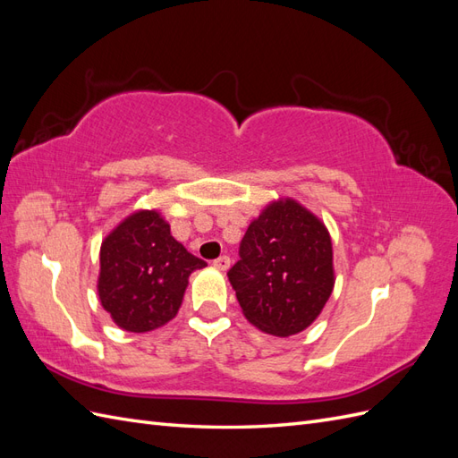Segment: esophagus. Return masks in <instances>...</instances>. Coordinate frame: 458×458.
<instances>
[{"label":"esophagus","mask_w":458,"mask_h":458,"mask_svg":"<svg viewBox=\"0 0 458 458\" xmlns=\"http://www.w3.org/2000/svg\"><path fill=\"white\" fill-rule=\"evenodd\" d=\"M229 266H231L229 256H219L217 259H214V267L219 269V271H227Z\"/></svg>","instance_id":"obj_1"}]
</instances>
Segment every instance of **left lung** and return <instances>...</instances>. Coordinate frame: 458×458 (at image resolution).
<instances>
[{
  "label": "left lung",
  "instance_id": "left-lung-1",
  "mask_svg": "<svg viewBox=\"0 0 458 458\" xmlns=\"http://www.w3.org/2000/svg\"><path fill=\"white\" fill-rule=\"evenodd\" d=\"M227 271L244 317L273 336L308 328L335 286L327 227L294 200L269 204L244 233Z\"/></svg>",
  "mask_w": 458,
  "mask_h": 458
}]
</instances>
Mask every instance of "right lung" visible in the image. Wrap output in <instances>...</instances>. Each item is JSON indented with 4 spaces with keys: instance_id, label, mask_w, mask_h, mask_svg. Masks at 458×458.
<instances>
[{
    "instance_id": "obj_1",
    "label": "right lung",
    "mask_w": 458,
    "mask_h": 458,
    "mask_svg": "<svg viewBox=\"0 0 458 458\" xmlns=\"http://www.w3.org/2000/svg\"><path fill=\"white\" fill-rule=\"evenodd\" d=\"M206 261L177 242L155 210L126 217L101 244L99 298L128 332L155 330L175 317L189 275Z\"/></svg>"
}]
</instances>
